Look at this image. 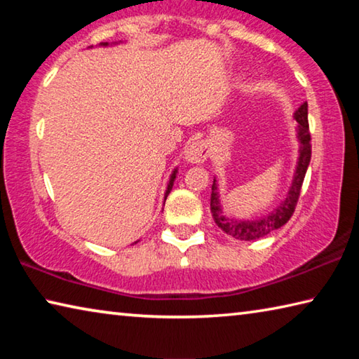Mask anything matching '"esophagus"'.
Segmentation results:
<instances>
[{
	"mask_svg": "<svg viewBox=\"0 0 359 359\" xmlns=\"http://www.w3.org/2000/svg\"><path fill=\"white\" fill-rule=\"evenodd\" d=\"M208 155H209L208 145H205L201 141L190 144L185 150V160L188 163H204V160L208 158Z\"/></svg>",
	"mask_w": 359,
	"mask_h": 359,
	"instance_id": "1",
	"label": "esophagus"
}]
</instances>
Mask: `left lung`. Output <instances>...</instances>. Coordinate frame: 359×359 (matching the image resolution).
Returning <instances> with one entry per match:
<instances>
[{
	"label": "left lung",
	"instance_id": "left-lung-1",
	"mask_svg": "<svg viewBox=\"0 0 359 359\" xmlns=\"http://www.w3.org/2000/svg\"><path fill=\"white\" fill-rule=\"evenodd\" d=\"M294 120L297 121V139L301 142L299 149V161L296 166V174L291 184L290 191L285 198V201L278 205V208L264 218H258V220L250 222H239V220H229V218L222 214L220 201H218L217 193V180L214 179L212 184V193H210V212L214 217V222L217 226L220 228L223 233H226L231 238L238 241H255L263 238L272 233L274 229H278L287 223L293 212L296 209L297 199L301 194V187L304 177H306L309 163H311L312 156V144H311V131H309V120H307V102L297 109L294 114Z\"/></svg>",
	"mask_w": 359,
	"mask_h": 359
}]
</instances>
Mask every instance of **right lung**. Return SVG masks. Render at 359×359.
Masks as SVG:
<instances>
[{
	"label": "right lung",
	"mask_w": 359,
	"mask_h": 359,
	"mask_svg": "<svg viewBox=\"0 0 359 359\" xmlns=\"http://www.w3.org/2000/svg\"><path fill=\"white\" fill-rule=\"evenodd\" d=\"M102 46H107V42H104V44ZM175 172H177V169H175V171L172 172V175H171V180H169V185H168V190H166V198H168V194H169V191L172 190V185H174V179H175Z\"/></svg>",
	"instance_id": "1"
}]
</instances>
